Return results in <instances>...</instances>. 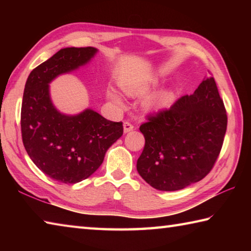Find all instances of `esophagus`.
<instances>
[{
	"mask_svg": "<svg viewBox=\"0 0 251 251\" xmlns=\"http://www.w3.org/2000/svg\"><path fill=\"white\" fill-rule=\"evenodd\" d=\"M123 128H124V133H125V134H127V133H129V131L133 130L134 126L131 125L130 123H128V122H125L124 124H123Z\"/></svg>",
	"mask_w": 251,
	"mask_h": 251,
	"instance_id": "obj_1",
	"label": "esophagus"
}]
</instances>
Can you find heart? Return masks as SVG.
<instances>
[{"instance_id":"heart-1","label":"heart","mask_w":251,"mask_h":251,"mask_svg":"<svg viewBox=\"0 0 251 251\" xmlns=\"http://www.w3.org/2000/svg\"><path fill=\"white\" fill-rule=\"evenodd\" d=\"M159 80L156 77H150L142 80H123L121 83L122 90L125 92L126 95L130 97H138L150 93L152 88L158 85ZM107 97L113 103L122 105L123 101L117 93L109 91L107 92ZM173 100V93L171 91H163L151 95L144 100L143 107L147 112H158L164 108L168 107Z\"/></svg>"}]
</instances>
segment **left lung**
<instances>
[{"label":"left lung","instance_id":"obj_1","mask_svg":"<svg viewBox=\"0 0 251 251\" xmlns=\"http://www.w3.org/2000/svg\"><path fill=\"white\" fill-rule=\"evenodd\" d=\"M227 115L214 77H205L192 95L182 96L139 127L145 147L137 172L147 184L175 192L201 180L223 146Z\"/></svg>","mask_w":251,"mask_h":251}]
</instances>
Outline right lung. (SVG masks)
I'll return each instance as SVG.
<instances>
[{
	"instance_id": "right-lung-1",
	"label": "right lung",
	"mask_w": 251,
	"mask_h": 251,
	"mask_svg": "<svg viewBox=\"0 0 251 251\" xmlns=\"http://www.w3.org/2000/svg\"><path fill=\"white\" fill-rule=\"evenodd\" d=\"M95 48H65L42 63L25 84L21 129L25 150L40 171L63 184L93 175L108 148L123 135L122 122L104 118L92 108L74 115L61 113L50 99V84L92 61Z\"/></svg>"
}]
</instances>
